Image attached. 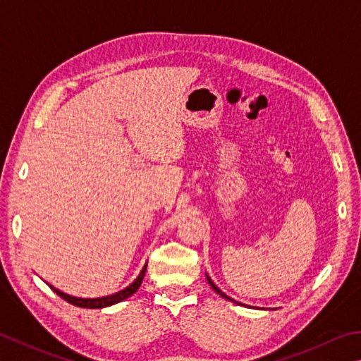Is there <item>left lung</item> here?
Here are the masks:
<instances>
[{"instance_id":"left-lung-1","label":"left lung","mask_w":361,"mask_h":361,"mask_svg":"<svg viewBox=\"0 0 361 361\" xmlns=\"http://www.w3.org/2000/svg\"><path fill=\"white\" fill-rule=\"evenodd\" d=\"M207 281H208V284H209V286H212V289H213V290H214L216 293H218V295H221V297H222V298H226V300H228V301H232V303H237V305H240V306H241V303H238V301H235V300H232L231 297H228V295H226L224 292H222V290L219 289V287H218V286H216V284L213 283V281H212V278H209V276H208V274H207ZM243 306H245V305H243Z\"/></svg>"}]
</instances>
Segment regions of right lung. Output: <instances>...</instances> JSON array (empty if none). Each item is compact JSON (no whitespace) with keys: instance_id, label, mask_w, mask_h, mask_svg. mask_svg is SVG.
Instances as JSON below:
<instances>
[{"instance_id":"1","label":"right lung","mask_w":361,"mask_h":361,"mask_svg":"<svg viewBox=\"0 0 361 361\" xmlns=\"http://www.w3.org/2000/svg\"><path fill=\"white\" fill-rule=\"evenodd\" d=\"M145 271H147V264L143 265V268L139 273V276H137L133 283H130L128 287H124L123 290L112 293V295H107V297H99V298H78V297H72V295L64 293L61 290L55 289L54 286H50V289L54 290L56 295H60L63 300H66L68 303L78 306V307H88V310H102V307H107V306H112L120 303V301L129 298L130 295H134L137 290H139V287L142 284L143 278H145Z\"/></svg>"}]
</instances>
